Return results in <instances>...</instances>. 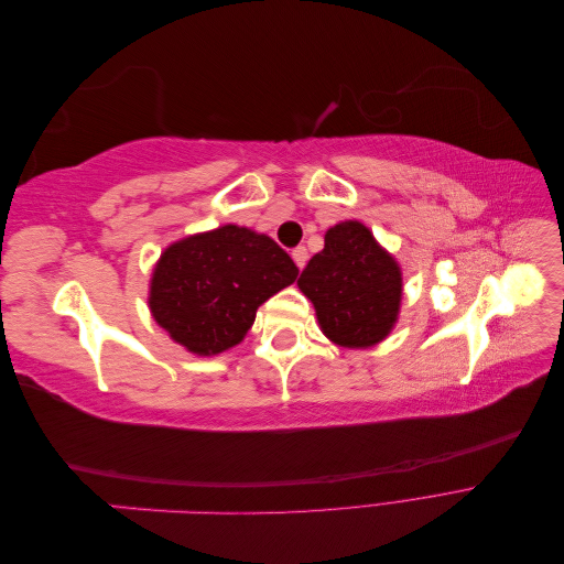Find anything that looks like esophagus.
I'll return each mask as SVG.
<instances>
[{"mask_svg": "<svg viewBox=\"0 0 564 564\" xmlns=\"http://www.w3.org/2000/svg\"><path fill=\"white\" fill-rule=\"evenodd\" d=\"M292 259H294V263L303 270L305 261H308V249H305V247H296V249L292 251Z\"/></svg>", "mask_w": 564, "mask_h": 564, "instance_id": "esophagus-1", "label": "esophagus"}]
</instances>
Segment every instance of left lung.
<instances>
[{"label": "left lung", "mask_w": 564, "mask_h": 564, "mask_svg": "<svg viewBox=\"0 0 564 564\" xmlns=\"http://www.w3.org/2000/svg\"><path fill=\"white\" fill-rule=\"evenodd\" d=\"M299 289L313 301L324 336L344 348H371L398 322L402 270L365 224L344 220L324 235Z\"/></svg>", "instance_id": "8db88e82"}]
</instances>
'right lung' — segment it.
Returning <instances> with one entry per match:
<instances>
[{
    "instance_id": "add662e5",
    "label": "right lung",
    "mask_w": 564,
    "mask_h": 564,
    "mask_svg": "<svg viewBox=\"0 0 564 564\" xmlns=\"http://www.w3.org/2000/svg\"><path fill=\"white\" fill-rule=\"evenodd\" d=\"M296 275L292 256L275 240L228 224L164 249L152 270L148 305L185 350L218 355L240 344L259 305Z\"/></svg>"
}]
</instances>
